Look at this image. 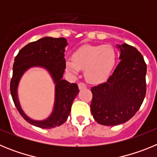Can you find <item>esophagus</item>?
I'll return each mask as SVG.
<instances>
[{"label": "esophagus", "instance_id": "1", "mask_svg": "<svg viewBox=\"0 0 157 157\" xmlns=\"http://www.w3.org/2000/svg\"><path fill=\"white\" fill-rule=\"evenodd\" d=\"M86 84H84L83 82L78 83V88H79L80 90H82V89L86 88Z\"/></svg>", "mask_w": 157, "mask_h": 157}]
</instances>
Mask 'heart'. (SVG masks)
<instances>
[{
  "label": "heart",
  "instance_id": "b5f03b06",
  "mask_svg": "<svg viewBox=\"0 0 157 157\" xmlns=\"http://www.w3.org/2000/svg\"><path fill=\"white\" fill-rule=\"evenodd\" d=\"M116 61V51L111 45H85L74 52L73 59H66L65 67L73 75H77L83 69L87 81L97 83L108 78Z\"/></svg>",
  "mask_w": 157,
  "mask_h": 157
}]
</instances>
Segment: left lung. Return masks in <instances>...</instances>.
<instances>
[{
    "instance_id": "8db88e82",
    "label": "left lung",
    "mask_w": 157,
    "mask_h": 157,
    "mask_svg": "<svg viewBox=\"0 0 157 157\" xmlns=\"http://www.w3.org/2000/svg\"><path fill=\"white\" fill-rule=\"evenodd\" d=\"M120 63L106 82L91 89V113L101 125L116 126L130 120L140 109L146 93L147 67L138 49L117 45Z\"/></svg>"
}]
</instances>
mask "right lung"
<instances>
[{
  "instance_id": "right-lung-1",
  "label": "right lung",
  "mask_w": 157,
  "mask_h": 157,
  "mask_svg": "<svg viewBox=\"0 0 157 157\" xmlns=\"http://www.w3.org/2000/svg\"><path fill=\"white\" fill-rule=\"evenodd\" d=\"M67 45V41L64 37H42L27 44L15 58L10 83L12 100L23 119L35 127L50 129L62 125L67 120L72 102L79 92L76 83H70L63 79L66 68L64 52ZM35 66L45 69L55 84L54 109L51 116L44 121H34L27 117L21 109L17 98V86L21 76L28 69Z\"/></svg>"
}]
</instances>
